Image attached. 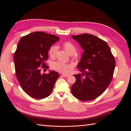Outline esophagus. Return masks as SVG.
I'll return each instance as SVG.
<instances>
[{"mask_svg": "<svg viewBox=\"0 0 131 131\" xmlns=\"http://www.w3.org/2000/svg\"><path fill=\"white\" fill-rule=\"evenodd\" d=\"M62 76H63L64 77H68L69 76V75L65 74H62Z\"/></svg>", "mask_w": 131, "mask_h": 131, "instance_id": "1", "label": "esophagus"}]
</instances>
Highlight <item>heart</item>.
I'll list each match as a JSON object with an SVG mask.
<instances>
[{
    "label": "heart",
    "instance_id": "1",
    "mask_svg": "<svg viewBox=\"0 0 131 131\" xmlns=\"http://www.w3.org/2000/svg\"><path fill=\"white\" fill-rule=\"evenodd\" d=\"M62 46L66 52L70 55L74 54L77 51L76 47H75V46L70 42H64L63 43ZM57 50V46L55 45H53L50 47L49 51V53L50 56L51 58H54L56 56ZM51 68L52 69L57 71L58 72L63 73H67L71 68V66L70 64L61 61H56L52 62L51 63Z\"/></svg>",
    "mask_w": 131,
    "mask_h": 131
}]
</instances>
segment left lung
Instances as JSON below:
<instances>
[{
    "instance_id": "left-lung-1",
    "label": "left lung",
    "mask_w": 131,
    "mask_h": 131,
    "mask_svg": "<svg viewBox=\"0 0 131 131\" xmlns=\"http://www.w3.org/2000/svg\"><path fill=\"white\" fill-rule=\"evenodd\" d=\"M84 50L78 68L81 74L74 75L76 81L71 87L73 96L79 100H94L103 93L112 80L115 61L106 42L93 35L72 36Z\"/></svg>"
}]
</instances>
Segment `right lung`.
<instances>
[{
    "label": "right lung",
    "mask_w": 131,
    "mask_h": 131,
    "mask_svg": "<svg viewBox=\"0 0 131 131\" xmlns=\"http://www.w3.org/2000/svg\"><path fill=\"white\" fill-rule=\"evenodd\" d=\"M59 39L53 34L35 31L22 37L18 43L14 57L16 75L23 90L31 97L43 99L52 92L59 74L53 70L41 74V68H47L48 51Z\"/></svg>",
    "instance_id": "right-lung-1"
}]
</instances>
